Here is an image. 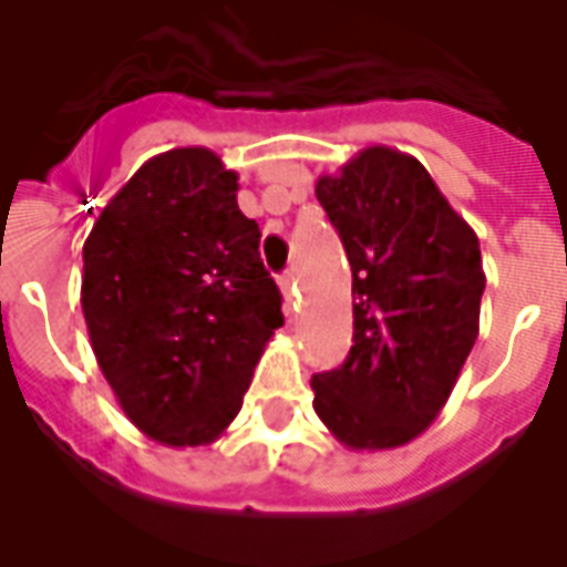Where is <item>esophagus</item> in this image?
<instances>
[{
    "mask_svg": "<svg viewBox=\"0 0 567 567\" xmlns=\"http://www.w3.org/2000/svg\"><path fill=\"white\" fill-rule=\"evenodd\" d=\"M279 288H282L285 300H291L293 293H297V274H293V270H288V274L279 276Z\"/></svg>",
    "mask_w": 567,
    "mask_h": 567,
    "instance_id": "1",
    "label": "esophagus"
}]
</instances>
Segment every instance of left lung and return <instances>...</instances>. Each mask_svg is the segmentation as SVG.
Returning a JSON list of instances; mask_svg holds the SVG:
<instances>
[{
  "label": "left lung",
  "instance_id": "8db88e82",
  "mask_svg": "<svg viewBox=\"0 0 567 567\" xmlns=\"http://www.w3.org/2000/svg\"><path fill=\"white\" fill-rule=\"evenodd\" d=\"M315 196L353 270V347L311 377L315 412L344 447H403L439 417L480 336V238L391 146H364Z\"/></svg>",
  "mask_w": 567,
  "mask_h": 567
}]
</instances>
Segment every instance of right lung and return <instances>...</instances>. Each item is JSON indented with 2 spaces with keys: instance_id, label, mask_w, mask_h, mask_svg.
Returning <instances> with one entry per match:
<instances>
[{
  "instance_id": "add662e5",
  "label": "right lung",
  "mask_w": 567,
  "mask_h": 567,
  "mask_svg": "<svg viewBox=\"0 0 567 567\" xmlns=\"http://www.w3.org/2000/svg\"><path fill=\"white\" fill-rule=\"evenodd\" d=\"M238 208V173L205 146L153 155L84 240L82 311L102 377L137 430L167 447L226 432L282 293Z\"/></svg>"
}]
</instances>
